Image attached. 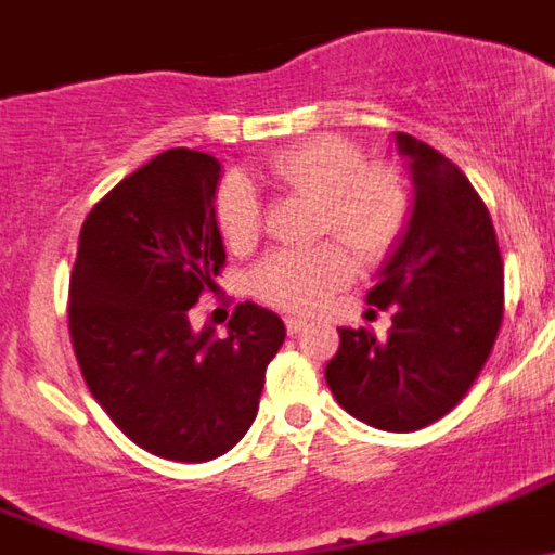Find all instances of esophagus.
I'll return each mask as SVG.
<instances>
[{
	"instance_id": "esophagus-1",
	"label": "esophagus",
	"mask_w": 555,
	"mask_h": 555,
	"mask_svg": "<svg viewBox=\"0 0 555 555\" xmlns=\"http://www.w3.org/2000/svg\"><path fill=\"white\" fill-rule=\"evenodd\" d=\"M301 328H307L305 318H296V315L285 318V332H288V334H299Z\"/></svg>"
}]
</instances>
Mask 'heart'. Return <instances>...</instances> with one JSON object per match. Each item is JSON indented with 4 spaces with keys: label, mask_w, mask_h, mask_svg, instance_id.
I'll return each instance as SVG.
<instances>
[{
    "label": "heart",
    "mask_w": 555,
    "mask_h": 555,
    "mask_svg": "<svg viewBox=\"0 0 555 555\" xmlns=\"http://www.w3.org/2000/svg\"><path fill=\"white\" fill-rule=\"evenodd\" d=\"M267 175L288 194L318 205V234L343 240L364 264L397 250L413 216L408 180L391 164H364L359 145L343 137H310L267 158ZM218 234L245 254L261 234V199L240 175L223 180L212 199ZM353 278V259L339 243L275 250L254 270V294L288 312H315Z\"/></svg>",
    "instance_id": "1"
}]
</instances>
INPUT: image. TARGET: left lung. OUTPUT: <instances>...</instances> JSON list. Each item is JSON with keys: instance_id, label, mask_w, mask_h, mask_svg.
<instances>
[{"instance_id": "8db88e82", "label": "left lung", "mask_w": 555, "mask_h": 555, "mask_svg": "<svg viewBox=\"0 0 555 555\" xmlns=\"http://www.w3.org/2000/svg\"><path fill=\"white\" fill-rule=\"evenodd\" d=\"M415 205L366 301L393 307L391 332L337 328L326 364L334 399L383 431H415L451 413L491 356L504 318V264L491 216L466 175L399 131Z\"/></svg>"}]
</instances>
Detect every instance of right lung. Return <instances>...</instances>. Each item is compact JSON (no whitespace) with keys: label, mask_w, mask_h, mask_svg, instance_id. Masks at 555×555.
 <instances>
[{"label":"right lung","mask_w":555,"mask_h":555,"mask_svg":"<svg viewBox=\"0 0 555 555\" xmlns=\"http://www.w3.org/2000/svg\"><path fill=\"white\" fill-rule=\"evenodd\" d=\"M218 178V158L189 147L131 172L91 207L69 278L86 386L134 446L169 462H210L243 440L285 339L283 321L254 301L234 307L227 337L191 326L227 264Z\"/></svg>","instance_id":"right-lung-1"}]
</instances>
